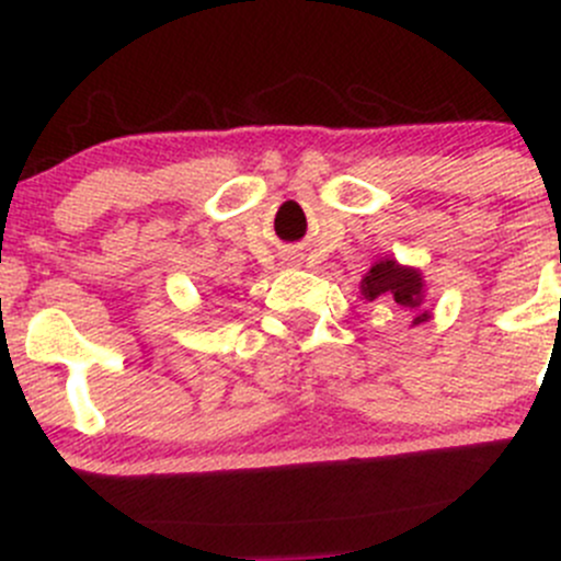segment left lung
<instances>
[{"instance_id": "1", "label": "left lung", "mask_w": 561, "mask_h": 561, "mask_svg": "<svg viewBox=\"0 0 561 561\" xmlns=\"http://www.w3.org/2000/svg\"><path fill=\"white\" fill-rule=\"evenodd\" d=\"M362 297L369 299V302L378 297H391L400 308L415 310L413 327L430 319V310H419L421 299H424L421 273L413 267H402L394 259H383V262H375L369 267V273L362 278Z\"/></svg>"}]
</instances>
